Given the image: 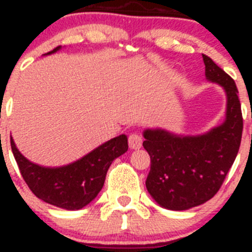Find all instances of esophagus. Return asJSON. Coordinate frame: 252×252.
Wrapping results in <instances>:
<instances>
[{"mask_svg":"<svg viewBox=\"0 0 252 252\" xmlns=\"http://www.w3.org/2000/svg\"><path fill=\"white\" fill-rule=\"evenodd\" d=\"M128 141H129V146H130V149H133V150H139L142 146L141 135H139V134H136V133L129 135Z\"/></svg>","mask_w":252,"mask_h":252,"instance_id":"obj_1","label":"esophagus"}]
</instances>
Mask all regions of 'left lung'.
Wrapping results in <instances>:
<instances>
[{
  "instance_id": "obj_1",
  "label": "left lung",
  "mask_w": 252,
  "mask_h": 252,
  "mask_svg": "<svg viewBox=\"0 0 252 252\" xmlns=\"http://www.w3.org/2000/svg\"><path fill=\"white\" fill-rule=\"evenodd\" d=\"M206 79L227 95L225 119L200 135H179L164 129L144 130V149L151 158L146 189L161 207L184 211L212 199L238 155L243 116L232 78L202 55Z\"/></svg>"
}]
</instances>
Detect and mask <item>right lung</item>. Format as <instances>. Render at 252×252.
<instances>
[{
    "mask_svg": "<svg viewBox=\"0 0 252 252\" xmlns=\"http://www.w3.org/2000/svg\"><path fill=\"white\" fill-rule=\"evenodd\" d=\"M61 48L56 47L45 55H52ZM11 147L23 179L35 196L50 205L74 211L85 207L97 196L112 162L128 151V138L124 134L116 136L62 167H44L29 161L20 154L12 136Z\"/></svg>",
    "mask_w": 252,
    "mask_h": 252,
    "instance_id": "right-lung-1",
    "label": "right lung"
}]
</instances>
